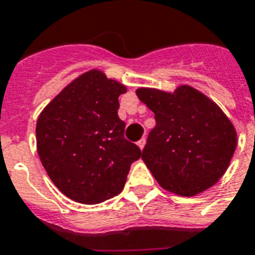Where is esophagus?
I'll list each match as a JSON object with an SVG mask.
<instances>
[{
    "label": "esophagus",
    "instance_id": "34e87169",
    "mask_svg": "<svg viewBox=\"0 0 255 255\" xmlns=\"http://www.w3.org/2000/svg\"><path fill=\"white\" fill-rule=\"evenodd\" d=\"M137 145H139L140 149H143L144 145H145V139H144V137H143V139H140L139 141H137Z\"/></svg>",
    "mask_w": 255,
    "mask_h": 255
}]
</instances>
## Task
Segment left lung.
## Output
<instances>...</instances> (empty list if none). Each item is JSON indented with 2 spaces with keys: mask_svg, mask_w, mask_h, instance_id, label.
Masks as SVG:
<instances>
[{
  "mask_svg": "<svg viewBox=\"0 0 255 255\" xmlns=\"http://www.w3.org/2000/svg\"><path fill=\"white\" fill-rule=\"evenodd\" d=\"M155 114L141 159L161 188L193 197L224 176L237 147L236 128L213 100L182 85L173 92L137 88Z\"/></svg>",
  "mask_w": 255,
  "mask_h": 255,
  "instance_id": "8db88e82",
  "label": "left lung"
}]
</instances>
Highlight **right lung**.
<instances>
[{
  "label": "right lung",
  "mask_w": 255,
  "mask_h": 255,
  "mask_svg": "<svg viewBox=\"0 0 255 255\" xmlns=\"http://www.w3.org/2000/svg\"><path fill=\"white\" fill-rule=\"evenodd\" d=\"M126 86L90 70L66 86L37 120V151L54 185L94 205L119 194L140 148L124 139L119 96Z\"/></svg>",
  "instance_id": "right-lung-1"
}]
</instances>
